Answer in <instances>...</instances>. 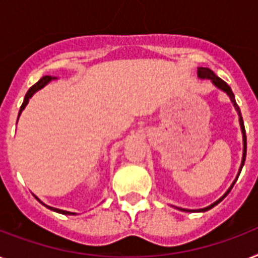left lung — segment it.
Listing matches in <instances>:
<instances>
[{
	"instance_id": "obj_1",
	"label": "left lung",
	"mask_w": 258,
	"mask_h": 258,
	"mask_svg": "<svg viewBox=\"0 0 258 258\" xmlns=\"http://www.w3.org/2000/svg\"><path fill=\"white\" fill-rule=\"evenodd\" d=\"M198 75H199V78H202V79H211V82H212L213 85L216 86L217 89H220L221 91H224V93H227V95L231 98V102L233 103L234 108H236V111H237V114L238 116H240V125H241V133H242V143H244V150H242V162H241V165H240V169H238V173H237V177H236V180H234L233 183H232V185L229 187V189L225 192V194L221 196V198L219 199V200H216V202L213 203V204H211L209 207H205V208L203 209H184V208H177L180 209V211H184V212H205V211H208V209L213 208L215 205L219 204L220 202H223L224 199L227 198L228 194L231 192V189L233 188L234 183L237 181L238 176H240V172H241V169H242V165H244L245 163V158H246V135H245V127H244V122H242V116H241V111H240V107L237 106V103H236V99H234V94L232 93V90L231 87L227 85V82H224L223 79L219 78L215 73H213L211 69L208 68H199L198 69Z\"/></svg>"
}]
</instances>
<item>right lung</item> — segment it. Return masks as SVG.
<instances>
[{
  "instance_id": "add662e5",
  "label": "right lung",
  "mask_w": 258,
  "mask_h": 258,
  "mask_svg": "<svg viewBox=\"0 0 258 258\" xmlns=\"http://www.w3.org/2000/svg\"><path fill=\"white\" fill-rule=\"evenodd\" d=\"M53 79H55V78H53V77H50V75H45V77H42V78L39 79V81L37 82V83H35V85L31 86L30 89H29V91H27V93H26V95H25L24 103H22V106H21L20 112H18V118H20L21 112H22V111H24V108L26 107V104L29 103V99H30L31 96L34 95V94L37 93V91H38V90H41L42 87H45V86L47 85V83H49L50 81H53ZM35 199H37V200H38V202L41 203V204H43V203H42L41 200H39V199L37 198V196H35ZM43 205H45V207H47V208H49V209H51V211H54V212L62 213V215H75L74 212H68V211H62V209L53 208V207H49V205H46V204H43Z\"/></svg>"
}]
</instances>
